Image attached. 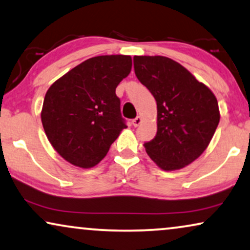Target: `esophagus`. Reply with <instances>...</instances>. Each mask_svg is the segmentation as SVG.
Instances as JSON below:
<instances>
[{
	"label": "esophagus",
	"mask_w": 250,
	"mask_h": 250,
	"mask_svg": "<svg viewBox=\"0 0 250 250\" xmlns=\"http://www.w3.org/2000/svg\"><path fill=\"white\" fill-rule=\"evenodd\" d=\"M142 123V118L141 116H137V118L132 120V125H134V127H137V125H139Z\"/></svg>",
	"instance_id": "esophagus-1"
}]
</instances>
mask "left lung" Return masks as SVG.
I'll return each instance as SVG.
<instances>
[{
	"instance_id": "obj_1",
	"label": "left lung",
	"mask_w": 250,
	"mask_h": 250,
	"mask_svg": "<svg viewBox=\"0 0 250 250\" xmlns=\"http://www.w3.org/2000/svg\"><path fill=\"white\" fill-rule=\"evenodd\" d=\"M137 79L151 91L158 108V131L145 151L159 168L178 170L208 147L219 118L215 95L184 66L164 56H135Z\"/></svg>"
}]
</instances>
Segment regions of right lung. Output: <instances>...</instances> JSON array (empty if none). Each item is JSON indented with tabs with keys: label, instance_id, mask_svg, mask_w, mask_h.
<instances>
[{
	"label": "right lung",
	"instance_id": "right-lung-1",
	"mask_svg": "<svg viewBox=\"0 0 250 250\" xmlns=\"http://www.w3.org/2000/svg\"><path fill=\"white\" fill-rule=\"evenodd\" d=\"M130 56L86 59L53 82L41 120L50 144L76 167H95L125 125L115 89L131 71Z\"/></svg>",
	"mask_w": 250,
	"mask_h": 250
}]
</instances>
